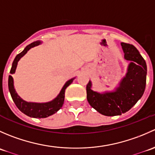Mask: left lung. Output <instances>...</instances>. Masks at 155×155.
I'll return each instance as SVG.
<instances>
[{
	"label": "left lung",
	"instance_id": "obj_1",
	"mask_svg": "<svg viewBox=\"0 0 155 155\" xmlns=\"http://www.w3.org/2000/svg\"><path fill=\"white\" fill-rule=\"evenodd\" d=\"M124 58L130 61L127 73L116 91L99 94L91 89L89 81L86 86L87 100L98 112L107 116L120 115L127 112L142 97L146 84L147 67L144 58L133 45L121 43Z\"/></svg>",
	"mask_w": 155,
	"mask_h": 155
}]
</instances>
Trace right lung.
I'll return each mask as SVG.
<instances>
[{
  "label": "right lung",
  "instance_id": "add662e5",
  "mask_svg": "<svg viewBox=\"0 0 155 155\" xmlns=\"http://www.w3.org/2000/svg\"><path fill=\"white\" fill-rule=\"evenodd\" d=\"M40 43H40V41H39V40L33 42L32 43H31L28 46H26L25 48L21 53L17 54L16 57L14 59L13 62H12V68H11L10 70L11 74L15 73V69H16L17 67V64H18V61H19V59L27 53V51H28L30 48L34 47V46H38ZM73 79H70V80L66 82V84L64 85L63 88L61 91L60 94L58 95V97L55 99H54L52 101H50V102L48 103H45V104L28 103L26 102V101H23L22 99H21V98L19 97V96H18V94H17L16 92H15V89H14L13 79H12V77L10 75L9 76L8 87L9 91H10V92L11 97H12V101H14L15 106H16L17 108H18L21 112H23L24 114L27 115L28 116L32 117V118H46V117L49 116V115H53V114L55 113L56 112H58V111L62 107V106H63L64 104V101L65 89L73 82Z\"/></svg>",
  "mask_w": 155,
  "mask_h": 155
}]
</instances>
